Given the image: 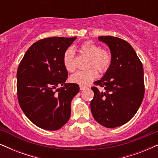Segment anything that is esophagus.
Listing matches in <instances>:
<instances>
[{"label":"esophagus","instance_id":"obj_1","mask_svg":"<svg viewBox=\"0 0 158 158\" xmlns=\"http://www.w3.org/2000/svg\"><path fill=\"white\" fill-rule=\"evenodd\" d=\"M86 88H87V87H86V86H84V85H80V89H81V90H85V89H86Z\"/></svg>","mask_w":158,"mask_h":158}]
</instances>
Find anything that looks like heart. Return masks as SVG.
Returning a JSON list of instances; mask_svg holds the SVG:
<instances>
[{"label":"heart","mask_w":158,"mask_h":158,"mask_svg":"<svg viewBox=\"0 0 158 158\" xmlns=\"http://www.w3.org/2000/svg\"><path fill=\"white\" fill-rule=\"evenodd\" d=\"M79 50L82 54L89 57L88 68H90L87 70L75 73L71 76L70 80L73 83L78 85H87L98 77L97 70L101 74L107 72L111 66L112 55L111 52L106 49L101 48L100 46L91 41H86L81 44ZM63 64L68 72H74L75 55L72 49H67L64 53Z\"/></svg>","instance_id":"b5f03b06"}]
</instances>
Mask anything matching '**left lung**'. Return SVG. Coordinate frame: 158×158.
Masks as SVG:
<instances>
[{"instance_id":"left-lung-1","label":"left lung","mask_w":158,"mask_h":158,"mask_svg":"<svg viewBox=\"0 0 158 158\" xmlns=\"http://www.w3.org/2000/svg\"><path fill=\"white\" fill-rule=\"evenodd\" d=\"M112 55L111 66L103 78L94 82L90 109L95 120L107 128L126 124L135 115L144 95V70L133 47L127 41L101 36ZM97 86L103 87L101 92Z\"/></svg>"}]
</instances>
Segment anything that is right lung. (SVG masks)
I'll return each mask as SVG.
<instances>
[{
	"label": "right lung",
	"mask_w": 158,
	"mask_h": 158,
	"mask_svg": "<svg viewBox=\"0 0 158 158\" xmlns=\"http://www.w3.org/2000/svg\"><path fill=\"white\" fill-rule=\"evenodd\" d=\"M75 37H49L34 43L17 70V98L28 118L46 130H57L68 122L76 83H64L68 71L63 55ZM60 85L64 86L60 89Z\"/></svg>",
	"instance_id": "1"
}]
</instances>
